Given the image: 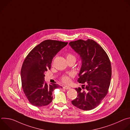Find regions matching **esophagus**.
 I'll return each instance as SVG.
<instances>
[{
    "label": "esophagus",
    "instance_id": "34e87169",
    "mask_svg": "<svg viewBox=\"0 0 130 130\" xmlns=\"http://www.w3.org/2000/svg\"><path fill=\"white\" fill-rule=\"evenodd\" d=\"M63 88L65 89H70L71 88H70V87H69L68 86H65L63 87Z\"/></svg>",
    "mask_w": 130,
    "mask_h": 130
}]
</instances>
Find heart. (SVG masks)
Wrapping results in <instances>:
<instances>
[{"label":"heart","instance_id":"obj_1","mask_svg":"<svg viewBox=\"0 0 130 130\" xmlns=\"http://www.w3.org/2000/svg\"><path fill=\"white\" fill-rule=\"evenodd\" d=\"M72 58H74V59H76L75 57L73 55L70 54V53H68L66 55V59H72ZM62 81L64 82V83H67L69 82L70 81V78H69V77L67 76H63L62 78Z\"/></svg>","mask_w":130,"mask_h":130}]
</instances>
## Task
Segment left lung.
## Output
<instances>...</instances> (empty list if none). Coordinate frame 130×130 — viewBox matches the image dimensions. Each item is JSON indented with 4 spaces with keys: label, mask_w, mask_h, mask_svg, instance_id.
<instances>
[{
    "label": "left lung",
    "mask_w": 130,
    "mask_h": 130,
    "mask_svg": "<svg viewBox=\"0 0 130 130\" xmlns=\"http://www.w3.org/2000/svg\"><path fill=\"white\" fill-rule=\"evenodd\" d=\"M81 59L78 82L82 84L75 88L77 97L72 104L81 109L89 110L96 107L107 94L112 76L108 57L96 42L79 40L69 44Z\"/></svg>",
    "instance_id": "1"
}]
</instances>
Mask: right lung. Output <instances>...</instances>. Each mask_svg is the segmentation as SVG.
<instances>
[{
  "label": "right lung",
  "instance_id": "right-lung-1",
  "mask_svg": "<svg viewBox=\"0 0 130 130\" xmlns=\"http://www.w3.org/2000/svg\"><path fill=\"white\" fill-rule=\"evenodd\" d=\"M67 44L55 40H45L35 46L24 60L21 72L22 87L33 105L41 107L48 105L53 99V91L62 87L55 83L48 85L45 82V72L50 69L52 59Z\"/></svg>",
  "mask_w": 130,
  "mask_h": 130
}]
</instances>
